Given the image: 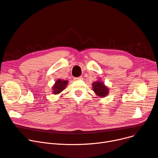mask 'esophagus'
<instances>
[{"mask_svg": "<svg viewBox=\"0 0 158 158\" xmlns=\"http://www.w3.org/2000/svg\"><path fill=\"white\" fill-rule=\"evenodd\" d=\"M81 79H83L82 76H80V77H75V78H74V80H75V81L81 80Z\"/></svg>", "mask_w": 158, "mask_h": 158, "instance_id": "34e87169", "label": "esophagus"}]
</instances>
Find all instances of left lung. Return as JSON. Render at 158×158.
<instances>
[{
    "label": "left lung",
    "instance_id": "obj_1",
    "mask_svg": "<svg viewBox=\"0 0 158 158\" xmlns=\"http://www.w3.org/2000/svg\"><path fill=\"white\" fill-rule=\"evenodd\" d=\"M93 90L100 97H105L107 96L109 92V89L104 85V84L100 81H96L92 83Z\"/></svg>",
    "mask_w": 158,
    "mask_h": 158
}]
</instances>
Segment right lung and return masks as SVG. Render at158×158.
Instances as JSON below:
<instances>
[{"label": "right lung", "instance_id": "add662e5", "mask_svg": "<svg viewBox=\"0 0 158 158\" xmlns=\"http://www.w3.org/2000/svg\"><path fill=\"white\" fill-rule=\"evenodd\" d=\"M68 83V81H64L61 79H58L55 85L53 86V93L55 94H57L58 93L61 92L62 90L65 89L66 85Z\"/></svg>", "mask_w": 158, "mask_h": 158}]
</instances>
